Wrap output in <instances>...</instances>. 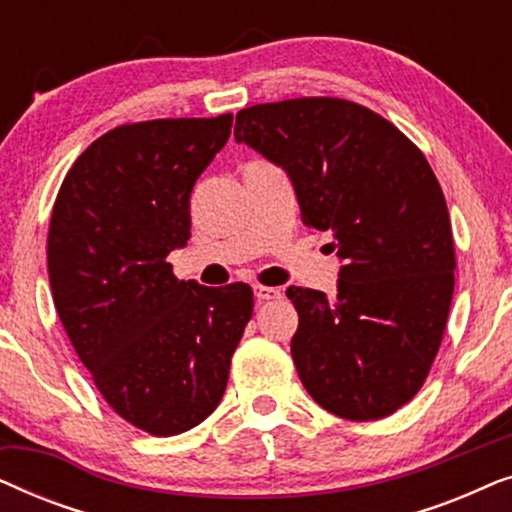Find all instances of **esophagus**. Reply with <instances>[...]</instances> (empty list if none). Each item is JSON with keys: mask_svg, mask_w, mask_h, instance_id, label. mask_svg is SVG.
I'll use <instances>...</instances> for the list:
<instances>
[{"mask_svg": "<svg viewBox=\"0 0 512 512\" xmlns=\"http://www.w3.org/2000/svg\"><path fill=\"white\" fill-rule=\"evenodd\" d=\"M254 296H256L258 303H265V300H277V298H282V291L275 289V286H261V284H256V286H254Z\"/></svg>", "mask_w": 512, "mask_h": 512, "instance_id": "obj_1", "label": "esophagus"}]
</instances>
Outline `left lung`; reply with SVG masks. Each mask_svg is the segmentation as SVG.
<instances>
[{"instance_id":"obj_1","label":"left lung","mask_w":512,"mask_h":512,"mask_svg":"<svg viewBox=\"0 0 512 512\" xmlns=\"http://www.w3.org/2000/svg\"><path fill=\"white\" fill-rule=\"evenodd\" d=\"M235 139L289 174L303 223L331 230L338 293L291 286V356L321 408L352 422L422 389L454 291L445 195L424 153L387 118L340 97L242 109Z\"/></svg>"}]
</instances>
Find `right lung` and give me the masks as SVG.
Instances as JSON below:
<instances>
[{
    "instance_id": "obj_1",
    "label": "right lung",
    "mask_w": 512,
    "mask_h": 512,
    "mask_svg": "<svg viewBox=\"0 0 512 512\" xmlns=\"http://www.w3.org/2000/svg\"><path fill=\"white\" fill-rule=\"evenodd\" d=\"M230 128L233 114L109 130L76 158L53 205L55 310L104 401L151 436L212 415L254 312L249 284L209 289L167 263L191 237V191Z\"/></svg>"
}]
</instances>
